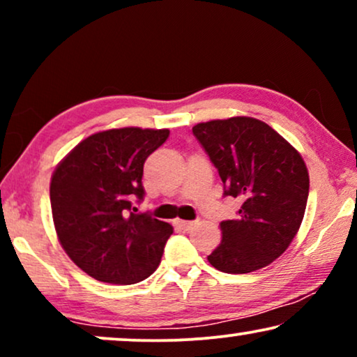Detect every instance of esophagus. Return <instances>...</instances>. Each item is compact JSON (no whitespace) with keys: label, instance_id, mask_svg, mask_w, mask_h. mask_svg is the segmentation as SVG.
<instances>
[{"label":"esophagus","instance_id":"1","mask_svg":"<svg viewBox=\"0 0 357 357\" xmlns=\"http://www.w3.org/2000/svg\"><path fill=\"white\" fill-rule=\"evenodd\" d=\"M174 224L178 229H182V231H190V229L195 226V222H192V221H182V219H175Z\"/></svg>","mask_w":357,"mask_h":357}]
</instances>
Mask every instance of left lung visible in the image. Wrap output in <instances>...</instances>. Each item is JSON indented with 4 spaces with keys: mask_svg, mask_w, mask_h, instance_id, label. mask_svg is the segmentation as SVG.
Masks as SVG:
<instances>
[{
    "mask_svg": "<svg viewBox=\"0 0 357 357\" xmlns=\"http://www.w3.org/2000/svg\"><path fill=\"white\" fill-rule=\"evenodd\" d=\"M216 165L226 195L242 199L236 219L222 221L221 243L208 261L222 273L265 268L286 252L304 219L309 170L299 151L252 116L193 126Z\"/></svg>",
    "mask_w": 357,
    "mask_h": 357,
    "instance_id": "obj_1",
    "label": "left lung"
}]
</instances>
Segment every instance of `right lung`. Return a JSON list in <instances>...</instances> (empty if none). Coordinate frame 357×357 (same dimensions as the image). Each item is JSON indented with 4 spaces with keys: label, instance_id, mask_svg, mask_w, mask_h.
<instances>
[{
    "label": "right lung",
    "instance_id": "1",
    "mask_svg": "<svg viewBox=\"0 0 357 357\" xmlns=\"http://www.w3.org/2000/svg\"><path fill=\"white\" fill-rule=\"evenodd\" d=\"M169 130L112 128L87 136L53 170L52 216L73 263L97 281L135 284L159 266L170 224L128 213L143 198V165Z\"/></svg>",
    "mask_w": 357,
    "mask_h": 357
}]
</instances>
